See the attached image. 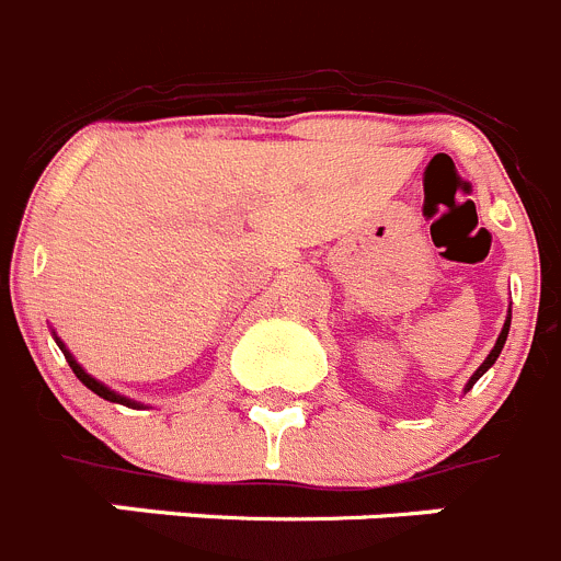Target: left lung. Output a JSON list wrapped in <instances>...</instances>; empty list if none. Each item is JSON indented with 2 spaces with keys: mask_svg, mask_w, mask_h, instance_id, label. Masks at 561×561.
Listing matches in <instances>:
<instances>
[{
  "mask_svg": "<svg viewBox=\"0 0 561 561\" xmlns=\"http://www.w3.org/2000/svg\"><path fill=\"white\" fill-rule=\"evenodd\" d=\"M508 325H512V317H506V322H503V331H501V336H497L495 347H492V353H490V356H486V362L481 364V367L476 369V373H472V378H470V381H467V392H470V389H472V383L479 381L481 375H484L486 369H490L492 364L497 362V356H501V351H503V344H506V336H508Z\"/></svg>",
  "mask_w": 561,
  "mask_h": 561,
  "instance_id": "obj_1",
  "label": "left lung"
}]
</instances>
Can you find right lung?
Masks as SVG:
<instances>
[{
    "label": "right lung",
    "mask_w": 561,
    "mask_h": 561,
    "mask_svg": "<svg viewBox=\"0 0 561 561\" xmlns=\"http://www.w3.org/2000/svg\"><path fill=\"white\" fill-rule=\"evenodd\" d=\"M55 342H58V336H55ZM58 344H60V351H64L66 362H69V367L75 369V375H77V378H80V381L85 383V387H89L91 392H94V394H100V398H105V400H111V403H125V405H130V409H138V403H133V400H127V398H122V394L111 392V389H107L105 383H100V381H96V378H91V375L85 373V369H82L80 364L75 362V358H71V353L66 351V347H64V342H58Z\"/></svg>",
    "instance_id": "right-lung-1"
}]
</instances>
